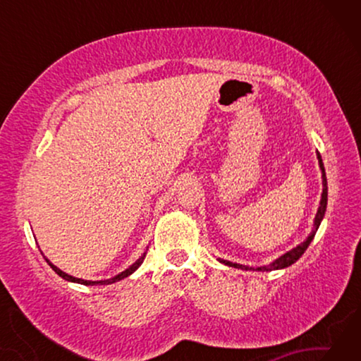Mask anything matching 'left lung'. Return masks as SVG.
I'll return each mask as SVG.
<instances>
[{
    "instance_id": "1",
    "label": "left lung",
    "mask_w": 361,
    "mask_h": 361,
    "mask_svg": "<svg viewBox=\"0 0 361 361\" xmlns=\"http://www.w3.org/2000/svg\"><path fill=\"white\" fill-rule=\"evenodd\" d=\"M317 159H319V167L322 170V199H320V205H319V210L315 213V218H314V228L310 231V234L307 235V239H305L302 243H299L298 247L288 250V252L283 253L282 256H279L277 259H274L271 264L267 266H259V267H250V266H243V264H237V262H232L228 259H221L218 258L219 262H223L224 266H229V267H237V269H243V271H258V272H271V271H279V269H285L291 264H295V262L301 258L304 255L305 250L310 245V242L314 240L315 237V232L319 229V226L322 223L323 216H325V212H326V204H328V185H326V175H325V167H323V162H322V156L320 152L317 151Z\"/></svg>"
}]
</instances>
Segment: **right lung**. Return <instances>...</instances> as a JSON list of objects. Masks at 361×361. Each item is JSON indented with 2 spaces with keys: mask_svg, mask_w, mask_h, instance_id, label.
<instances>
[{
  "mask_svg": "<svg viewBox=\"0 0 361 361\" xmlns=\"http://www.w3.org/2000/svg\"><path fill=\"white\" fill-rule=\"evenodd\" d=\"M41 253H42V252H41ZM42 256H44V255H42ZM145 256H146V252H145L142 256H140V258H138L135 262H133L132 266L127 267L126 271H122V272H119V274H118V276H114V277H111V279H106V280H84V279L73 277V276H70V274L63 272L62 269H59L57 266H54L52 262L46 258V256H44V259L47 261V264L54 269V272L59 274V276L62 277V279H65L66 282H73V283H81V285H85V286H89V285H90V286H94V285H111V283H114V282H119V280H122V279L129 277L130 274L135 272L137 269H138L140 266H142V262L145 261Z\"/></svg>",
  "mask_w": 361,
  "mask_h": 361,
  "instance_id": "right-lung-1",
  "label": "right lung"
}]
</instances>
